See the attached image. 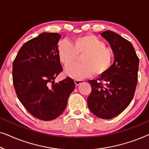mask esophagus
<instances>
[{
	"mask_svg": "<svg viewBox=\"0 0 149 149\" xmlns=\"http://www.w3.org/2000/svg\"><path fill=\"white\" fill-rule=\"evenodd\" d=\"M84 82V81L83 80H81V79H75L74 80V83L76 85H80L81 83H83Z\"/></svg>",
	"mask_w": 149,
	"mask_h": 149,
	"instance_id": "obj_1",
	"label": "esophagus"
}]
</instances>
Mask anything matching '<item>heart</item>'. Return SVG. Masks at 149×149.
I'll return each mask as SVG.
<instances>
[{
	"instance_id": "obj_1",
	"label": "heart",
	"mask_w": 149,
	"mask_h": 149,
	"mask_svg": "<svg viewBox=\"0 0 149 149\" xmlns=\"http://www.w3.org/2000/svg\"><path fill=\"white\" fill-rule=\"evenodd\" d=\"M84 54L81 64L71 65L78 54ZM58 56L65 66V72L75 79H81L92 75L105 74L111 68L114 52L105 42L92 34L79 36L71 40H62L58 47Z\"/></svg>"
}]
</instances>
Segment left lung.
<instances>
[{
  "instance_id": "left-lung-1",
  "label": "left lung",
  "mask_w": 149,
  "mask_h": 149,
  "mask_svg": "<svg viewBox=\"0 0 149 149\" xmlns=\"http://www.w3.org/2000/svg\"><path fill=\"white\" fill-rule=\"evenodd\" d=\"M100 35L113 49L115 60L111 68L97 80L88 81L91 92L87 98V105L97 117L110 119L122 113L133 99L138 81L139 58L132 44L121 36L111 30L103 32Z\"/></svg>"
}]
</instances>
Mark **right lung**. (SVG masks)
<instances>
[{"mask_svg": "<svg viewBox=\"0 0 149 149\" xmlns=\"http://www.w3.org/2000/svg\"><path fill=\"white\" fill-rule=\"evenodd\" d=\"M58 33L42 32L24 43L13 62L16 94L25 109L43 121L56 119L66 109L75 84L67 77L55 83L62 71L58 56Z\"/></svg>", "mask_w": 149, "mask_h": 149, "instance_id": "add662e5", "label": "right lung"}]
</instances>
